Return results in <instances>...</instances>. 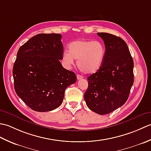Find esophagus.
I'll return each instance as SVG.
<instances>
[{"label": "esophagus", "mask_w": 151, "mask_h": 151, "mask_svg": "<svg viewBox=\"0 0 151 151\" xmlns=\"http://www.w3.org/2000/svg\"><path fill=\"white\" fill-rule=\"evenodd\" d=\"M76 78H77V80H80V79L83 78V76L82 75H77V76H76Z\"/></svg>", "instance_id": "34e87169"}]
</instances>
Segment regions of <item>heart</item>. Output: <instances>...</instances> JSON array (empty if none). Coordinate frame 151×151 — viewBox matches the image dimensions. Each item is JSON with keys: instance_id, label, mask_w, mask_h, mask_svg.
Wrapping results in <instances>:
<instances>
[{"instance_id": "obj_1", "label": "heart", "mask_w": 151, "mask_h": 151, "mask_svg": "<svg viewBox=\"0 0 151 151\" xmlns=\"http://www.w3.org/2000/svg\"><path fill=\"white\" fill-rule=\"evenodd\" d=\"M106 54L104 45L99 41L78 40L68 45V51L62 54V61L70 67L77 60V66L82 73L93 74L101 69Z\"/></svg>"}]
</instances>
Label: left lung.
Returning a JSON list of instances; mask_svg holds the SVG:
<instances>
[{
	"label": "left lung",
	"instance_id": "obj_1",
	"mask_svg": "<svg viewBox=\"0 0 151 151\" xmlns=\"http://www.w3.org/2000/svg\"><path fill=\"white\" fill-rule=\"evenodd\" d=\"M97 35L104 41L105 58L101 69L88 77L84 99L91 111L105 115L122 106L129 98L134 84V62L122 38L105 32Z\"/></svg>",
	"mask_w": 151,
	"mask_h": 151
}]
</instances>
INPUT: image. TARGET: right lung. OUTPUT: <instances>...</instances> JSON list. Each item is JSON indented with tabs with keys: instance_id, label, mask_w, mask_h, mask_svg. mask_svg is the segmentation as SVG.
<instances>
[{
	"instance_id": "add662e5",
	"label": "right lung",
	"mask_w": 151,
	"mask_h": 151,
	"mask_svg": "<svg viewBox=\"0 0 151 151\" xmlns=\"http://www.w3.org/2000/svg\"><path fill=\"white\" fill-rule=\"evenodd\" d=\"M62 35L39 34L19 48L13 67L16 93L33 110L52 111L62 103L65 89L76 81L63 67Z\"/></svg>"
}]
</instances>
